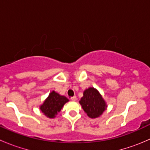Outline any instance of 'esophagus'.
Here are the masks:
<instances>
[{"mask_svg": "<svg viewBox=\"0 0 150 150\" xmlns=\"http://www.w3.org/2000/svg\"><path fill=\"white\" fill-rule=\"evenodd\" d=\"M70 99L72 101H75L77 99V97H76V96H72V97L70 98Z\"/></svg>", "mask_w": 150, "mask_h": 150, "instance_id": "esophagus-1", "label": "esophagus"}]
</instances>
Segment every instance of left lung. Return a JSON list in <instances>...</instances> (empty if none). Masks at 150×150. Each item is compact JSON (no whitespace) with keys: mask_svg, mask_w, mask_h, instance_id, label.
<instances>
[{"mask_svg":"<svg viewBox=\"0 0 150 150\" xmlns=\"http://www.w3.org/2000/svg\"><path fill=\"white\" fill-rule=\"evenodd\" d=\"M80 104L88 116L91 118L99 117L107 107L100 93L93 88H89L85 91Z\"/></svg>","mask_w":150,"mask_h":150,"instance_id":"left-lung-1","label":"left lung"}]
</instances>
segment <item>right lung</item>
<instances>
[{
    "mask_svg": "<svg viewBox=\"0 0 150 150\" xmlns=\"http://www.w3.org/2000/svg\"><path fill=\"white\" fill-rule=\"evenodd\" d=\"M68 101L69 100L65 96H60L55 91H52L40 106V110L48 117L54 118L56 115L61 111L64 104Z\"/></svg>",
    "mask_w": 150,
    "mask_h": 150,
    "instance_id": "1",
    "label": "right lung"
}]
</instances>
